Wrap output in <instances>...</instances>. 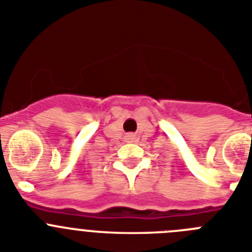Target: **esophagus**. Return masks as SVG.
<instances>
[{"mask_svg": "<svg viewBox=\"0 0 252 252\" xmlns=\"http://www.w3.org/2000/svg\"><path fill=\"white\" fill-rule=\"evenodd\" d=\"M135 137H133V135H127V140H133Z\"/></svg>", "mask_w": 252, "mask_h": 252, "instance_id": "obj_1", "label": "esophagus"}]
</instances>
